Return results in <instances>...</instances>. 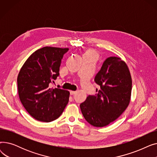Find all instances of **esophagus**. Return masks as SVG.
Masks as SVG:
<instances>
[{"label":"esophagus","mask_w":157,"mask_h":157,"mask_svg":"<svg viewBox=\"0 0 157 157\" xmlns=\"http://www.w3.org/2000/svg\"><path fill=\"white\" fill-rule=\"evenodd\" d=\"M76 91H70V94H71V95H74V94H76Z\"/></svg>","instance_id":"1"}]
</instances>
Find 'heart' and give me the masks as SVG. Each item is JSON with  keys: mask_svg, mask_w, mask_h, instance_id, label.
Wrapping results in <instances>:
<instances>
[{"mask_svg": "<svg viewBox=\"0 0 157 157\" xmlns=\"http://www.w3.org/2000/svg\"><path fill=\"white\" fill-rule=\"evenodd\" d=\"M83 56H88L90 57L93 58V59H94L95 60L97 59V56H98L97 53L94 50H92V49H89V50L86 51L85 53Z\"/></svg>", "mask_w": 157, "mask_h": 157, "instance_id": "b5f03b06", "label": "heart"}]
</instances>
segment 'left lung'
<instances>
[{
	"mask_svg": "<svg viewBox=\"0 0 157 157\" xmlns=\"http://www.w3.org/2000/svg\"><path fill=\"white\" fill-rule=\"evenodd\" d=\"M100 90L88 95L80 104L85 120L96 127H102L116 120L128 107L131 97L132 78L126 63L111 56L103 63L95 77Z\"/></svg>",
	"mask_w": 157,
	"mask_h": 157,
	"instance_id": "8db88e82",
	"label": "left lung"
}]
</instances>
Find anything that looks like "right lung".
Listing matches in <instances>:
<instances>
[{"label": "right lung", "mask_w": 157, "mask_h": 157, "mask_svg": "<svg viewBox=\"0 0 157 157\" xmlns=\"http://www.w3.org/2000/svg\"><path fill=\"white\" fill-rule=\"evenodd\" d=\"M69 48L46 46L25 61L17 78L18 95L23 107L36 120L50 122L59 118L69 102L70 93L52 88L49 83L59 76L63 55Z\"/></svg>", "instance_id": "obj_1"}]
</instances>
